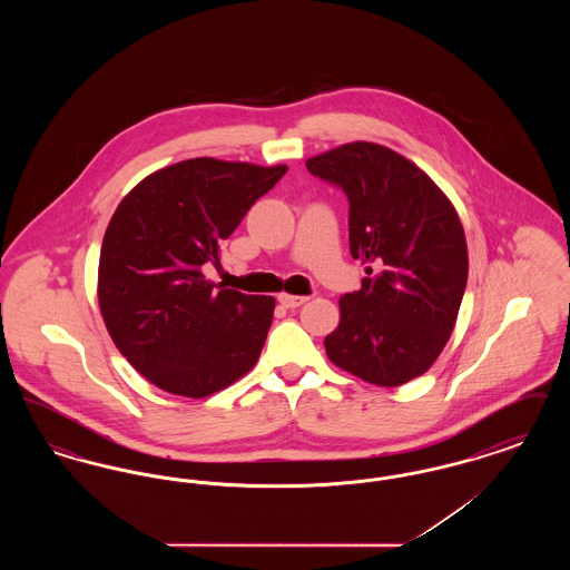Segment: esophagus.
Wrapping results in <instances>:
<instances>
[{
  "instance_id": "obj_1",
  "label": "esophagus",
  "mask_w": 570,
  "mask_h": 570,
  "mask_svg": "<svg viewBox=\"0 0 570 570\" xmlns=\"http://www.w3.org/2000/svg\"><path fill=\"white\" fill-rule=\"evenodd\" d=\"M309 297H301V295H286V293H282V295H277V301L284 305V307H288V309H295V307H301L305 301Z\"/></svg>"
}]
</instances>
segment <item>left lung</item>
I'll list each match as a JSON object with an SVG mask.
<instances>
[{
    "instance_id": "left-lung-1",
    "label": "left lung",
    "mask_w": 570,
    "mask_h": 570,
    "mask_svg": "<svg viewBox=\"0 0 570 570\" xmlns=\"http://www.w3.org/2000/svg\"><path fill=\"white\" fill-rule=\"evenodd\" d=\"M305 166L348 196L351 254L367 265L361 288L340 298L326 356L379 386L425 374L453 333L468 282L455 207L416 164L376 142H348Z\"/></svg>"
}]
</instances>
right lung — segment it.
Instances as JSON below:
<instances>
[{
    "instance_id": "obj_1",
    "label": "right lung",
    "mask_w": 570,
    "mask_h": 570,
    "mask_svg": "<svg viewBox=\"0 0 570 570\" xmlns=\"http://www.w3.org/2000/svg\"><path fill=\"white\" fill-rule=\"evenodd\" d=\"M288 168L191 158L145 177L100 249L98 301L119 353L173 395L207 397L247 374L265 346L275 298L203 275L219 244Z\"/></svg>"
}]
</instances>
